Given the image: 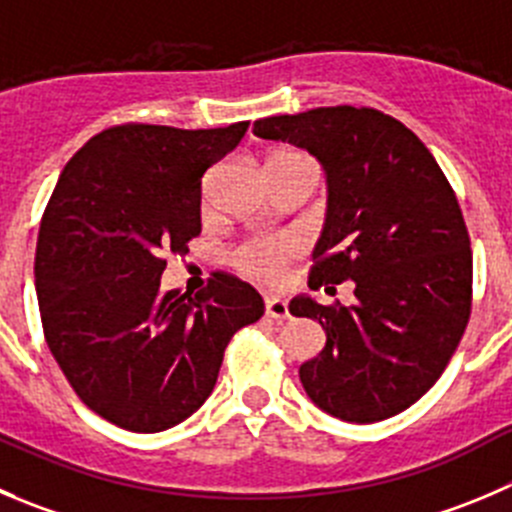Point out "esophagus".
Masks as SVG:
<instances>
[{
  "mask_svg": "<svg viewBox=\"0 0 512 512\" xmlns=\"http://www.w3.org/2000/svg\"><path fill=\"white\" fill-rule=\"evenodd\" d=\"M266 316H271V319L276 321H284L289 319V304H286V299H281V296H269L266 299Z\"/></svg>",
  "mask_w": 512,
  "mask_h": 512,
  "instance_id": "1",
  "label": "esophagus"
}]
</instances>
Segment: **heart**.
Masks as SVG:
<instances>
[{
	"mask_svg": "<svg viewBox=\"0 0 512 512\" xmlns=\"http://www.w3.org/2000/svg\"><path fill=\"white\" fill-rule=\"evenodd\" d=\"M304 158L306 155L301 153H279L271 158L269 168L294 163V160ZM294 253V241H286V238H253V241L241 243V246L233 251V264H236L238 271L251 276V279L274 284V281H279L281 274H284V266L294 259Z\"/></svg>",
	"mask_w": 512,
	"mask_h": 512,
	"instance_id": "1",
	"label": "heart"
}]
</instances>
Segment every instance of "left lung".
I'll list each match as a JSON object with an SVG mask.
<instances>
[{
  "label": "left lung",
  "mask_w": 512,
  "mask_h": 512,
  "mask_svg": "<svg viewBox=\"0 0 512 512\" xmlns=\"http://www.w3.org/2000/svg\"><path fill=\"white\" fill-rule=\"evenodd\" d=\"M253 135L309 150L326 170L309 289L354 281L352 306L289 304L326 332L299 367L306 394L344 422L399 415L440 379L470 319L472 251L455 191L425 143L374 107L276 115Z\"/></svg>",
  "instance_id": "8db88e82"
}]
</instances>
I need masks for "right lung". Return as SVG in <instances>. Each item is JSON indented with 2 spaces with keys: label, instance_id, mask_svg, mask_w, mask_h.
Instances as JSON below:
<instances>
[{
  "label": "right lung",
  "instance_id": "add662e5",
  "mask_svg": "<svg viewBox=\"0 0 512 512\" xmlns=\"http://www.w3.org/2000/svg\"><path fill=\"white\" fill-rule=\"evenodd\" d=\"M246 130L115 125L72 155L47 203L34 253L47 347L77 397L123 430L191 417L233 334L264 316L259 291L226 271L193 299L160 291L165 253L201 233L203 173Z\"/></svg>",
  "mask_w": 512,
  "mask_h": 512
}]
</instances>
